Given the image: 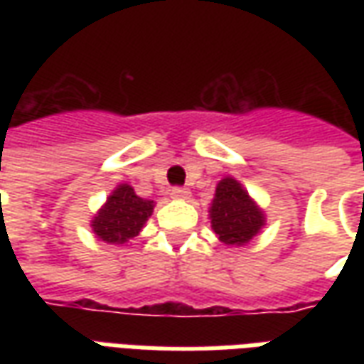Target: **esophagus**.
Listing matches in <instances>:
<instances>
[{
  "label": "esophagus",
  "instance_id": "obj_1",
  "mask_svg": "<svg viewBox=\"0 0 364 364\" xmlns=\"http://www.w3.org/2000/svg\"><path fill=\"white\" fill-rule=\"evenodd\" d=\"M171 197L179 198V200H185V198H189V191L181 189V187H175V189H171Z\"/></svg>",
  "mask_w": 364,
  "mask_h": 364
}]
</instances>
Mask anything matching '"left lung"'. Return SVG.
<instances>
[{
  "mask_svg": "<svg viewBox=\"0 0 364 364\" xmlns=\"http://www.w3.org/2000/svg\"><path fill=\"white\" fill-rule=\"evenodd\" d=\"M208 218L216 237L230 247L250 244L267 222L263 208L253 200L244 185L230 175L216 185Z\"/></svg>",
  "mask_w": 364,
  "mask_h": 364,
  "instance_id": "1",
  "label": "left lung"
}]
</instances>
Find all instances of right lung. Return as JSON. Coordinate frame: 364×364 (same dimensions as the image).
<instances>
[{"mask_svg":"<svg viewBox=\"0 0 364 364\" xmlns=\"http://www.w3.org/2000/svg\"><path fill=\"white\" fill-rule=\"evenodd\" d=\"M154 200L138 197L128 183H120L93 214L91 230L105 244H128L142 232L144 224L154 213Z\"/></svg>","mask_w":364,"mask_h":364,"instance_id":"add662e5","label":"right lung"}]
</instances>
